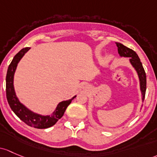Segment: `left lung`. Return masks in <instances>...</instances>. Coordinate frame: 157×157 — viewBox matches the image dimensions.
Wrapping results in <instances>:
<instances>
[{
	"label": "left lung",
	"mask_w": 157,
	"mask_h": 157,
	"mask_svg": "<svg viewBox=\"0 0 157 157\" xmlns=\"http://www.w3.org/2000/svg\"><path fill=\"white\" fill-rule=\"evenodd\" d=\"M117 47L118 48V53L120 56L129 57L130 62L137 71L139 77L140 85H141V90L142 92V100H144L145 92H146L147 88V80H146V73L144 71V69L143 67L142 63L141 62L139 57L138 56L136 52L132 49L128 48L126 46L123 45L120 43H116Z\"/></svg>",
	"instance_id": "1"
}]
</instances>
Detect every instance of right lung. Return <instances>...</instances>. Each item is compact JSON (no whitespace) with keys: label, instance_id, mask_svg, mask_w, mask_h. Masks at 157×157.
Segmentation results:
<instances>
[{"label":"right lung","instance_id":"1","mask_svg":"<svg viewBox=\"0 0 157 157\" xmlns=\"http://www.w3.org/2000/svg\"><path fill=\"white\" fill-rule=\"evenodd\" d=\"M29 49H30V47H25V48L21 49L15 56L11 63L10 64L9 67H8L6 77V99H7L10 107L12 109L13 111L16 113V116L25 123H26L28 126L37 128H47L55 125L58 120L62 117L66 108H67V106L70 105L71 102L76 96H74L71 99L60 102L58 105L54 113L51 116H41V115L33 113L19 102V101L16 98V93L14 91L13 76H14L15 71H16L19 60L22 59L25 53Z\"/></svg>","mask_w":157,"mask_h":157}]
</instances>
